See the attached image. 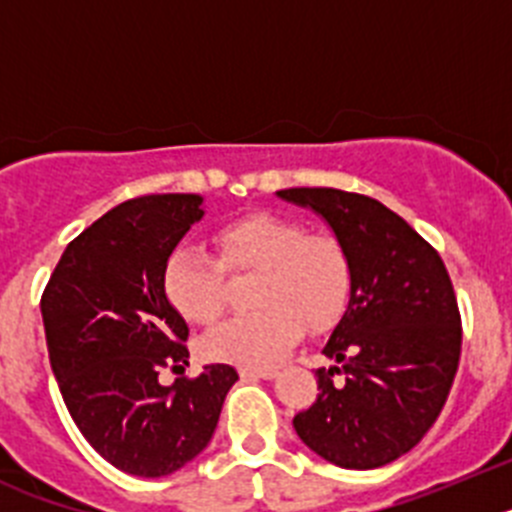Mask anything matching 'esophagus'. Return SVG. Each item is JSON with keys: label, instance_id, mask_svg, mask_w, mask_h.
Returning a JSON list of instances; mask_svg holds the SVG:
<instances>
[{"label": "esophagus", "instance_id": "1", "mask_svg": "<svg viewBox=\"0 0 512 512\" xmlns=\"http://www.w3.org/2000/svg\"><path fill=\"white\" fill-rule=\"evenodd\" d=\"M243 379H274L277 369H238Z\"/></svg>", "mask_w": 512, "mask_h": 512}]
</instances>
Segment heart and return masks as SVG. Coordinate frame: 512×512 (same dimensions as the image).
<instances>
[{"instance_id": "1", "label": "heart", "mask_w": 512, "mask_h": 512, "mask_svg": "<svg viewBox=\"0 0 512 512\" xmlns=\"http://www.w3.org/2000/svg\"><path fill=\"white\" fill-rule=\"evenodd\" d=\"M217 253L176 246L161 274L164 295L182 318L215 323L228 305V274L261 271L253 305L259 312L228 320L202 343L207 359L241 369H269L297 346L305 328L328 333L346 315L354 271L346 248L330 233L274 212H248L220 225Z\"/></svg>"}]
</instances>
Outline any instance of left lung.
Returning a JSON list of instances; mask_svg holds the SVG:
<instances>
[{"label": "left lung", "instance_id": "1", "mask_svg": "<svg viewBox=\"0 0 512 512\" xmlns=\"http://www.w3.org/2000/svg\"><path fill=\"white\" fill-rule=\"evenodd\" d=\"M277 194L318 212L354 271L346 315L323 348L336 366L315 372L318 400L292 425L307 449L336 467H384L436 423L459 369L461 315L449 271L431 243L366 194Z\"/></svg>", "mask_w": 512, "mask_h": 512}]
</instances>
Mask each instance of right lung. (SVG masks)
<instances>
[{
	"instance_id": "1",
	"label": "right lung",
	"mask_w": 512,
	"mask_h": 512,
	"mask_svg": "<svg viewBox=\"0 0 512 512\" xmlns=\"http://www.w3.org/2000/svg\"><path fill=\"white\" fill-rule=\"evenodd\" d=\"M202 210L200 194H143L66 246L40 297L63 402L102 459L135 477L182 469L210 443L238 372H184L189 328L164 295V264Z\"/></svg>"
}]
</instances>
